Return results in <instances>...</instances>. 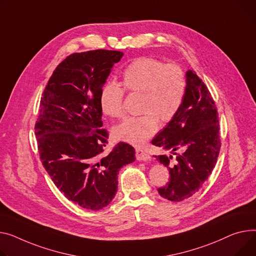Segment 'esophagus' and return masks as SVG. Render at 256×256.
I'll use <instances>...</instances> for the list:
<instances>
[{"mask_svg": "<svg viewBox=\"0 0 256 256\" xmlns=\"http://www.w3.org/2000/svg\"><path fill=\"white\" fill-rule=\"evenodd\" d=\"M136 158H137V160L140 162L150 160V156L147 152H145L144 150H142L140 148H136Z\"/></svg>", "mask_w": 256, "mask_h": 256, "instance_id": "esophagus-1", "label": "esophagus"}]
</instances>
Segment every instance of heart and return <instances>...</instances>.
Masks as SVG:
<instances>
[{"label":"heart","instance_id":"heart-1","mask_svg":"<svg viewBox=\"0 0 256 256\" xmlns=\"http://www.w3.org/2000/svg\"><path fill=\"white\" fill-rule=\"evenodd\" d=\"M122 85L130 92H141L139 116H130L116 126L114 137L134 146H142L162 122H171L180 110L185 98L187 82L181 68L174 64L141 58L130 62L122 73ZM124 92L113 81L104 84L100 92V106L110 117H122Z\"/></svg>","mask_w":256,"mask_h":256}]
</instances>
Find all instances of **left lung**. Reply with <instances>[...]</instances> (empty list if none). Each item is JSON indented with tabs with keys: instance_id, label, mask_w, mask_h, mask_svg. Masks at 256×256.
Here are the masks:
<instances>
[{
	"instance_id": "left-lung-1",
	"label": "left lung",
	"mask_w": 256,
	"mask_h": 256,
	"mask_svg": "<svg viewBox=\"0 0 256 256\" xmlns=\"http://www.w3.org/2000/svg\"><path fill=\"white\" fill-rule=\"evenodd\" d=\"M185 77L187 88L180 110L152 140L153 145L172 153L156 156L170 171V181L158 192L172 202L198 192L213 171L221 146L218 113L211 94L196 72L188 70ZM177 150L181 155L176 154Z\"/></svg>"
}]
</instances>
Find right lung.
Returning <instances> with one entry per match:
<instances>
[{"mask_svg":"<svg viewBox=\"0 0 256 256\" xmlns=\"http://www.w3.org/2000/svg\"><path fill=\"white\" fill-rule=\"evenodd\" d=\"M120 51L92 50L64 60L41 98L35 132L41 162L62 194L88 210L108 206L117 192V174L134 162L132 146L120 142L103 156L108 132L100 92Z\"/></svg>","mask_w":256,"mask_h":256,"instance_id":"right-lung-1","label":"right lung"}]
</instances>
